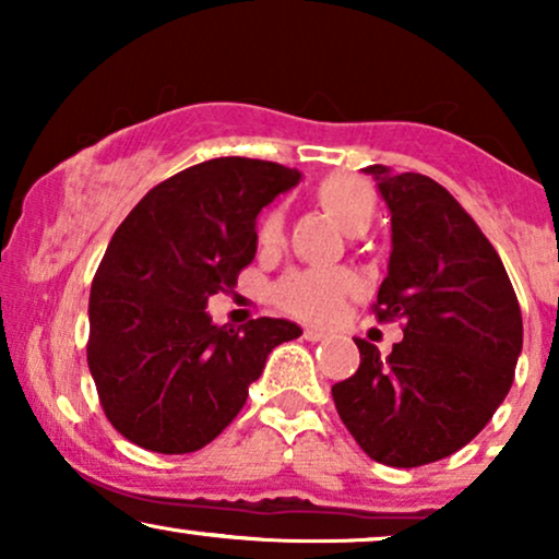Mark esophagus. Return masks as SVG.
Here are the masks:
<instances>
[{
	"mask_svg": "<svg viewBox=\"0 0 559 559\" xmlns=\"http://www.w3.org/2000/svg\"><path fill=\"white\" fill-rule=\"evenodd\" d=\"M301 336H305L307 342H323V338H329V333L320 329H305L301 331Z\"/></svg>",
	"mask_w": 559,
	"mask_h": 559,
	"instance_id": "esophagus-1",
	"label": "esophagus"
}]
</instances>
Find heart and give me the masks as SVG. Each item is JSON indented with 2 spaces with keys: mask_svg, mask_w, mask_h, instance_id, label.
I'll use <instances>...</instances> for the list:
<instances>
[{
  "mask_svg": "<svg viewBox=\"0 0 559 559\" xmlns=\"http://www.w3.org/2000/svg\"><path fill=\"white\" fill-rule=\"evenodd\" d=\"M318 204L342 226L346 236L368 234L378 210V194L368 181L357 176H331L316 189ZM286 217L284 210L273 207L262 215L258 226L260 252L271 254L284 247ZM352 288V275L346 271H288L273 286V299L281 310L301 320H331L342 310V301Z\"/></svg>",
  "mask_w": 559,
  "mask_h": 559,
  "instance_id": "b5f03b06",
  "label": "heart"
}]
</instances>
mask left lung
I'll return each instance as SVG.
<instances>
[{
	"label": "left lung",
	"instance_id": "left-lung-1",
	"mask_svg": "<svg viewBox=\"0 0 559 559\" xmlns=\"http://www.w3.org/2000/svg\"><path fill=\"white\" fill-rule=\"evenodd\" d=\"M391 213L389 275L376 318H402L383 360L355 338L360 368L333 383L338 418L376 463L444 460L484 431L515 378L523 318L491 241L444 186L420 173L365 168Z\"/></svg>",
	"mask_w": 559,
	"mask_h": 559
}]
</instances>
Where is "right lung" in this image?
<instances>
[{"mask_svg": "<svg viewBox=\"0 0 559 559\" xmlns=\"http://www.w3.org/2000/svg\"><path fill=\"white\" fill-rule=\"evenodd\" d=\"M299 173L217 157L157 183L112 234L88 297L86 360L118 433L159 454L197 452L239 415L267 355L301 329L215 325L207 299L258 252L260 210Z\"/></svg>", "mask_w": 559, "mask_h": 559, "instance_id": "obj_1", "label": "right lung"}]
</instances>
